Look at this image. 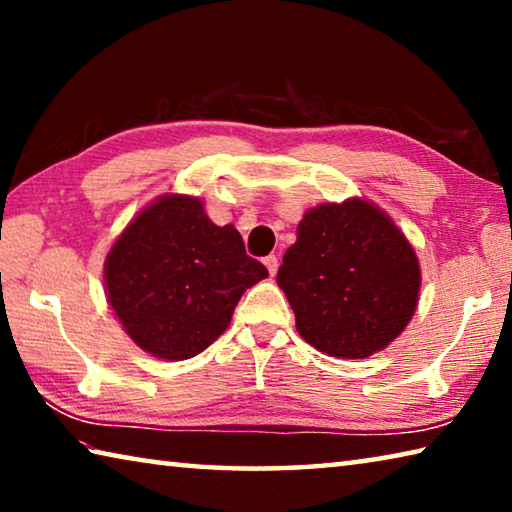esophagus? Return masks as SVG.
Returning <instances> with one entry per match:
<instances>
[{
	"mask_svg": "<svg viewBox=\"0 0 512 512\" xmlns=\"http://www.w3.org/2000/svg\"><path fill=\"white\" fill-rule=\"evenodd\" d=\"M264 264L268 268V273L275 275L277 273V266H280V259H277L275 255H268V257H264Z\"/></svg>",
	"mask_w": 512,
	"mask_h": 512,
	"instance_id": "34e87169",
	"label": "esophagus"
}]
</instances>
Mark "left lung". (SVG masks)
I'll return each instance as SVG.
<instances>
[{
    "mask_svg": "<svg viewBox=\"0 0 512 512\" xmlns=\"http://www.w3.org/2000/svg\"><path fill=\"white\" fill-rule=\"evenodd\" d=\"M277 284L298 334L329 357L366 359L400 336L420 291V266L395 223L350 198L305 214Z\"/></svg>",
    "mask_w": 512,
    "mask_h": 512,
    "instance_id": "left-lung-1",
    "label": "left lung"
}]
</instances>
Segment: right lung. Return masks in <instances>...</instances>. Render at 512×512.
Returning <instances> with one entry per match:
<instances>
[{
  "mask_svg": "<svg viewBox=\"0 0 512 512\" xmlns=\"http://www.w3.org/2000/svg\"><path fill=\"white\" fill-rule=\"evenodd\" d=\"M106 291L126 334L158 359L201 354L230 325L244 291L268 277L232 225H214L198 198L146 207L108 253Z\"/></svg>",
  "mask_w": 512,
  "mask_h": 512,
  "instance_id": "right-lung-1",
  "label": "right lung"
}]
</instances>
